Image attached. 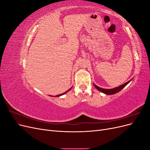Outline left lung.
I'll return each mask as SVG.
<instances>
[{
    "label": "left lung",
    "mask_w": 150,
    "mask_h": 150,
    "mask_svg": "<svg viewBox=\"0 0 150 150\" xmlns=\"http://www.w3.org/2000/svg\"><path fill=\"white\" fill-rule=\"evenodd\" d=\"M132 79H131L130 81H128V82L125 83V84H122V85H121V86H117V87H116V88H112V89H104V88H101L99 87V86H96V84H94V86L95 88H96L99 91H101V92L103 93L104 94H108V95H112V94H116V93H117L120 92V91H121V89H123V88L125 87V86H126L127 84H128Z\"/></svg>",
    "instance_id": "obj_1"
}]
</instances>
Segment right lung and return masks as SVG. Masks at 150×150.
<instances>
[{"label":"right lung","instance_id":"1","mask_svg":"<svg viewBox=\"0 0 150 150\" xmlns=\"http://www.w3.org/2000/svg\"><path fill=\"white\" fill-rule=\"evenodd\" d=\"M71 89V88H70L69 89H68V90L67 91H66L65 93H62V94H59V95H57V96H56L55 97H59V96H62V95H63V94H66V93H67V92H68V91H69V90H70Z\"/></svg>","mask_w":150,"mask_h":150}]
</instances>
